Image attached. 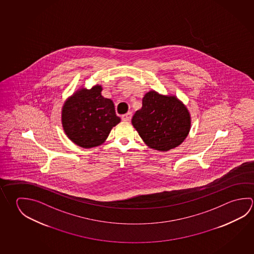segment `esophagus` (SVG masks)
I'll list each match as a JSON object with an SVG mask.
<instances>
[{
  "label": "esophagus",
  "instance_id": "esophagus-1",
  "mask_svg": "<svg viewBox=\"0 0 254 254\" xmlns=\"http://www.w3.org/2000/svg\"><path fill=\"white\" fill-rule=\"evenodd\" d=\"M131 118H132V112H127L121 116V119L123 121H129L131 120Z\"/></svg>",
  "mask_w": 254,
  "mask_h": 254
}]
</instances>
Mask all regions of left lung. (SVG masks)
<instances>
[{
    "instance_id": "obj_1",
    "label": "left lung",
    "mask_w": 254,
    "mask_h": 254,
    "mask_svg": "<svg viewBox=\"0 0 254 254\" xmlns=\"http://www.w3.org/2000/svg\"><path fill=\"white\" fill-rule=\"evenodd\" d=\"M133 127L148 146L167 151L181 144L191 127L187 107L175 96L148 92L132 119Z\"/></svg>"
}]
</instances>
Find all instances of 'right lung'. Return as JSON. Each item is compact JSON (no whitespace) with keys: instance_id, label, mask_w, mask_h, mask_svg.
<instances>
[{"instance_id":"add662e5","label":"right lung","mask_w":254,"mask_h":254,"mask_svg":"<svg viewBox=\"0 0 254 254\" xmlns=\"http://www.w3.org/2000/svg\"><path fill=\"white\" fill-rule=\"evenodd\" d=\"M102 90L99 85L90 90L82 88L63 105V129L72 142L83 148L102 144L121 122L113 102L103 97Z\"/></svg>"}]
</instances>
